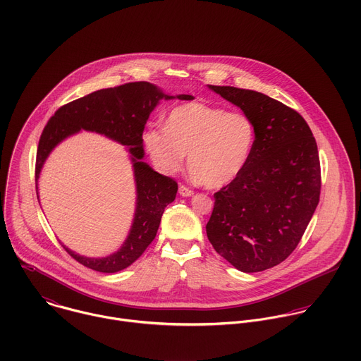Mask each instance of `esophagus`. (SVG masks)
<instances>
[{"label":"esophagus","instance_id":"obj_1","mask_svg":"<svg viewBox=\"0 0 361 361\" xmlns=\"http://www.w3.org/2000/svg\"><path fill=\"white\" fill-rule=\"evenodd\" d=\"M178 192H180V195H183V197H191L192 194H194V191L191 190V188H188L187 185H180L178 187Z\"/></svg>","mask_w":361,"mask_h":361}]
</instances>
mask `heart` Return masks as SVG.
<instances>
[{
	"label": "heart",
	"instance_id": "1",
	"mask_svg": "<svg viewBox=\"0 0 361 361\" xmlns=\"http://www.w3.org/2000/svg\"><path fill=\"white\" fill-rule=\"evenodd\" d=\"M255 143L256 126L246 114L200 101L174 106L166 126L150 125L143 132V146L160 173H178L188 153L194 177L208 187L235 180L246 167Z\"/></svg>",
	"mask_w": 361,
	"mask_h": 361
}]
</instances>
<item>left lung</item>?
<instances>
[{
  "label": "left lung",
  "mask_w": 361,
  "mask_h": 361,
  "mask_svg": "<svg viewBox=\"0 0 361 361\" xmlns=\"http://www.w3.org/2000/svg\"><path fill=\"white\" fill-rule=\"evenodd\" d=\"M238 105L256 126V143L243 171L214 194L207 235L243 273L284 262L298 246L321 195L317 140L307 121L266 94L209 85Z\"/></svg>",
  "instance_id": "1"
}]
</instances>
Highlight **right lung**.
<instances>
[{
  "mask_svg": "<svg viewBox=\"0 0 361 361\" xmlns=\"http://www.w3.org/2000/svg\"><path fill=\"white\" fill-rule=\"evenodd\" d=\"M161 98L170 99L174 97L163 94L147 81L126 82L114 88L98 90L60 106L47 121L40 135L35 164L36 183L51 149L80 129L104 133L130 147L137 200L133 225L123 246L105 259L82 257L63 246L75 262L91 270L116 273L137 260L156 238L164 208L176 198L177 181L159 174L140 161L143 157V129L150 112ZM178 98L192 99L194 97L183 94Z\"/></svg>",
  "mask_w": 361,
  "mask_h": 361,
  "instance_id": "add662e5",
  "label": "right lung"
}]
</instances>
